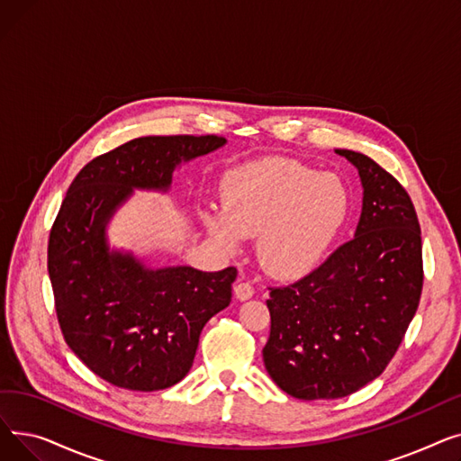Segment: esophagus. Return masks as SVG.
<instances>
[{"label":"esophagus","instance_id":"34e87169","mask_svg":"<svg viewBox=\"0 0 461 461\" xmlns=\"http://www.w3.org/2000/svg\"><path fill=\"white\" fill-rule=\"evenodd\" d=\"M233 294L239 301H247L254 295V287L249 284V282H237L233 285Z\"/></svg>","mask_w":461,"mask_h":461}]
</instances>
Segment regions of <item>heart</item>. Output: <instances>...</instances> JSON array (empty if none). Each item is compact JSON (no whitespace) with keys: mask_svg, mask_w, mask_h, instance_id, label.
<instances>
[{"mask_svg":"<svg viewBox=\"0 0 461 461\" xmlns=\"http://www.w3.org/2000/svg\"><path fill=\"white\" fill-rule=\"evenodd\" d=\"M221 212L203 224L218 245L235 250L239 237L258 235L261 267L297 278L318 267L342 230L349 196L336 176L294 160H263L237 167L224 179Z\"/></svg>","mask_w":461,"mask_h":461,"instance_id":"1","label":"heart"}]
</instances>
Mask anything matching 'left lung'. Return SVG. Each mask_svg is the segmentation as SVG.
<instances>
[{"label": "left lung", "mask_w": 461, "mask_h": 461, "mask_svg": "<svg viewBox=\"0 0 461 461\" xmlns=\"http://www.w3.org/2000/svg\"><path fill=\"white\" fill-rule=\"evenodd\" d=\"M365 186L355 237L294 284L269 287L263 362L299 400L353 394L389 366L419 308L424 267L407 190L370 157L338 149Z\"/></svg>", "instance_id": "8db88e82"}]
</instances>
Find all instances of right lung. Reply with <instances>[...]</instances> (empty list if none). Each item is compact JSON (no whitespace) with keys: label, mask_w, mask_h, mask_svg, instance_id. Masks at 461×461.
Returning a JSON list of instances; mask_svg holds the SVG:
<instances>
[{"label":"right lung","mask_w":461,"mask_h":461,"mask_svg":"<svg viewBox=\"0 0 461 461\" xmlns=\"http://www.w3.org/2000/svg\"><path fill=\"white\" fill-rule=\"evenodd\" d=\"M226 143L216 134L143 136L87 162L48 239V275L67 346L101 379L162 391L190 370L205 323L231 301L237 269H148L110 254L104 226L134 186L167 188L181 160Z\"/></svg>","instance_id":"add662e5"}]
</instances>
